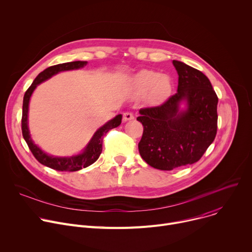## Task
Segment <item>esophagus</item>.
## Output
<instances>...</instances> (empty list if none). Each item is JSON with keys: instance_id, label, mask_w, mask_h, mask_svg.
Masks as SVG:
<instances>
[{"instance_id": "obj_1", "label": "esophagus", "mask_w": 252, "mask_h": 252, "mask_svg": "<svg viewBox=\"0 0 252 252\" xmlns=\"http://www.w3.org/2000/svg\"><path fill=\"white\" fill-rule=\"evenodd\" d=\"M133 115L131 113H125L124 114V118H123V121L126 123V122H128V121H131L133 120Z\"/></svg>"}]
</instances>
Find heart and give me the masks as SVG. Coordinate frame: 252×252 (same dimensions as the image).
I'll return each mask as SVG.
<instances>
[{
	"instance_id": "heart-1",
	"label": "heart",
	"mask_w": 252,
	"mask_h": 252,
	"mask_svg": "<svg viewBox=\"0 0 252 252\" xmlns=\"http://www.w3.org/2000/svg\"><path fill=\"white\" fill-rule=\"evenodd\" d=\"M130 89L134 96L147 94L148 101L157 105L165 101L172 91V81L167 75L152 69H142L130 79Z\"/></svg>"
}]
</instances>
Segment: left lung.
<instances>
[{"label": "left lung", "instance_id": "obj_1", "mask_svg": "<svg viewBox=\"0 0 252 252\" xmlns=\"http://www.w3.org/2000/svg\"><path fill=\"white\" fill-rule=\"evenodd\" d=\"M178 75L177 93L161 105L139 110L143 126L138 143L141 158L160 170L200 159L218 130L219 98L200 70L172 61Z\"/></svg>", "mask_w": 252, "mask_h": 252}]
</instances>
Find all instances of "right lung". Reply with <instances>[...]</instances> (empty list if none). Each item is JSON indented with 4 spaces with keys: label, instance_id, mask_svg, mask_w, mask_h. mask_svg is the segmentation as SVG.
I'll list each match as a JSON object with an SVG mask.
<instances>
[{
    "label": "right lung",
    "instance_id": "right-lung-1",
    "mask_svg": "<svg viewBox=\"0 0 252 252\" xmlns=\"http://www.w3.org/2000/svg\"><path fill=\"white\" fill-rule=\"evenodd\" d=\"M88 62L77 61V62H69L64 63L56 64L50 66L43 70L42 73L38 75V77L34 79L31 87L27 90L24 100H23V116H22V132L24 139L26 140L29 149L31 150L33 157L38 159L39 162L42 164L49 166L53 169L60 170V171H77L82 169L83 167H87L93 164L96 159L99 158L101 151H102V139L106 132L112 128L118 127L122 124V115L116 116L114 119L105 123L102 126H100L92 136L91 140L87 145V147L80 153L79 155L71 156V157H54L47 153H45L42 149H40L31 137L30 129L28 126V116H29V103L31 96L40 84L43 82L51 79L53 76L61 73V71L65 70H73L79 69L87 65Z\"/></svg>",
    "mask_w": 252,
    "mask_h": 252
}]
</instances>
